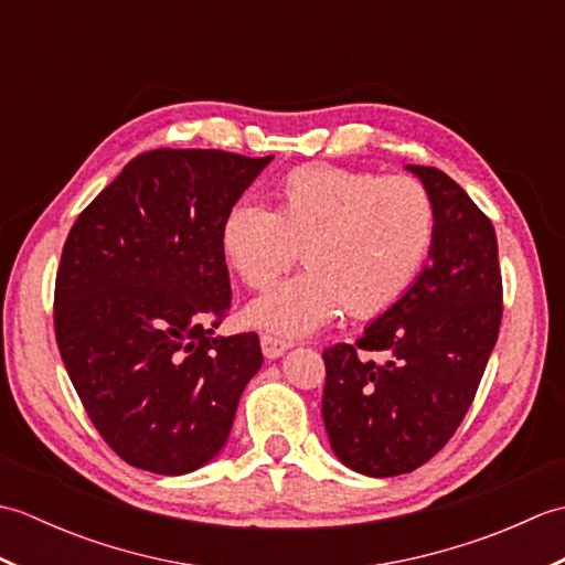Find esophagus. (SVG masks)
<instances>
[{
    "label": "esophagus",
    "instance_id": "esophagus-1",
    "mask_svg": "<svg viewBox=\"0 0 565 565\" xmlns=\"http://www.w3.org/2000/svg\"><path fill=\"white\" fill-rule=\"evenodd\" d=\"M259 342H262V352H264V356H267V359L281 356L291 347V342H286L281 338H274V334H262Z\"/></svg>",
    "mask_w": 565,
    "mask_h": 565
}]
</instances>
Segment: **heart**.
<instances>
[{"instance_id":"b5f03b06","label":"heart","mask_w":565,"mask_h":565,"mask_svg":"<svg viewBox=\"0 0 565 565\" xmlns=\"http://www.w3.org/2000/svg\"><path fill=\"white\" fill-rule=\"evenodd\" d=\"M274 211L239 201L221 247L249 289H267L301 257L308 269L247 308L255 328L301 338L347 313L374 318L411 291L435 245L437 209L415 177L313 162L276 184Z\"/></svg>"}]
</instances>
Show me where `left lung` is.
Returning a JSON list of instances; mask_svg holds the SVG:
<instances>
[{
    "label": "left lung",
    "mask_w": 565,
    "mask_h": 565,
    "mask_svg": "<svg viewBox=\"0 0 565 565\" xmlns=\"http://www.w3.org/2000/svg\"><path fill=\"white\" fill-rule=\"evenodd\" d=\"M437 209L429 264L354 344L326 359L322 419L356 473H411L447 444L471 407L502 320L498 237L488 215L437 167L407 164ZM383 351L386 363L366 353Z\"/></svg>",
    "instance_id": "1"
}]
</instances>
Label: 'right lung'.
<instances>
[{
  "instance_id": "right-lung-1",
  "label": "right lung",
  "mask_w": 565,
  "mask_h": 565,
  "mask_svg": "<svg viewBox=\"0 0 565 565\" xmlns=\"http://www.w3.org/2000/svg\"><path fill=\"white\" fill-rule=\"evenodd\" d=\"M271 160L142 152L65 239L57 350L102 439L142 471L182 476L209 463L262 366L257 332L213 338V328L231 308L223 218Z\"/></svg>"
}]
</instances>
